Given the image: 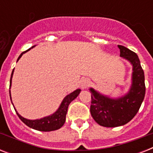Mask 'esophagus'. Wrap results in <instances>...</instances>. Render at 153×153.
I'll return each mask as SVG.
<instances>
[{
	"label": "esophagus",
	"instance_id": "34e87169",
	"mask_svg": "<svg viewBox=\"0 0 153 153\" xmlns=\"http://www.w3.org/2000/svg\"><path fill=\"white\" fill-rule=\"evenodd\" d=\"M90 84H91V82H90V80H89L88 79H83L81 82L82 88L86 89L89 86H90Z\"/></svg>",
	"mask_w": 153,
	"mask_h": 153
}]
</instances>
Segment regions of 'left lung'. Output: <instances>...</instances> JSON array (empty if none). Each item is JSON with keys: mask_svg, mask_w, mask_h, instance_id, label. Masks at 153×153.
<instances>
[{"mask_svg": "<svg viewBox=\"0 0 153 153\" xmlns=\"http://www.w3.org/2000/svg\"><path fill=\"white\" fill-rule=\"evenodd\" d=\"M120 56L133 65L132 85L125 96L110 98L93 88L91 93V114L94 121L104 127H117L130 121L135 117L145 98V74L137 55L127 48L118 45Z\"/></svg>", "mask_w": 153, "mask_h": 153, "instance_id": "obj_1", "label": "left lung"}]
</instances>
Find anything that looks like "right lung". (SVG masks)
Returning a JSON list of instances; mask_svg holds the SVG:
<instances>
[{"label":"right lung","mask_w":153,"mask_h":153,"mask_svg":"<svg viewBox=\"0 0 153 153\" xmlns=\"http://www.w3.org/2000/svg\"><path fill=\"white\" fill-rule=\"evenodd\" d=\"M35 47V46H33ZM32 47V48H33ZM30 49H28L27 51H29ZM27 51H24L20 55L19 58L17 59V61L20 59V57L22 56L23 54L25 52H27ZM13 71L11 74V79H10V87H11V83H12V78H13ZM81 90L80 89H77L76 91H74V92H72L70 94L67 95L64 98V99L62 100V103L60 105L59 108L57 109V111H55V113L50 116L44 117L41 119H36V120H28L25 117H23L18 114V117H20V119L24 122V123L28 127L32 128H34L36 130L39 131H43V132H49V131H53L59 129L64 125L65 121H66V115L67 113V109H68V105L72 101L78 97V95L80 93ZM9 95H10V99L12 102V98H11V94L10 91H9Z\"/></svg>","instance_id":"obj_1"}]
</instances>
